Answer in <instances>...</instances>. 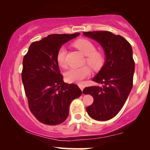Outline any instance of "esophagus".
Returning <instances> with one entry per match:
<instances>
[{"label":"esophagus","mask_w":150,"mask_h":150,"mask_svg":"<svg viewBox=\"0 0 150 150\" xmlns=\"http://www.w3.org/2000/svg\"><path fill=\"white\" fill-rule=\"evenodd\" d=\"M78 86H79V87H80V89H81V90H83V89H84V87H85V86H84V85H83V84H82V83H79L78 84Z\"/></svg>","instance_id":"34e87169"}]
</instances>
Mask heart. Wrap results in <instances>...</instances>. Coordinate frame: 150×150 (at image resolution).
Returning <instances> with one entry per match:
<instances>
[{"label":"heart","mask_w":150,"mask_h":150,"mask_svg":"<svg viewBox=\"0 0 150 150\" xmlns=\"http://www.w3.org/2000/svg\"><path fill=\"white\" fill-rule=\"evenodd\" d=\"M74 46L86 56L85 61L94 70H100L104 64V53L96 51V46L91 41L87 39H79L73 43ZM66 50L63 46L58 49L56 54V61L62 68H66L65 59ZM91 70L89 66L85 65L81 68H72L65 73V79L69 82H80L90 75Z\"/></svg>","instance_id":"obj_1"}]
</instances>
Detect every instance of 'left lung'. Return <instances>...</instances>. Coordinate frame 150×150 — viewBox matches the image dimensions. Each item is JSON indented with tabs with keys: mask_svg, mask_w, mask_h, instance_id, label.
<instances>
[{
	"mask_svg": "<svg viewBox=\"0 0 150 150\" xmlns=\"http://www.w3.org/2000/svg\"><path fill=\"white\" fill-rule=\"evenodd\" d=\"M102 46L106 55L104 66L92 80L103 87H85V94L94 98L86 108L88 115L97 120H108L116 116L124 105L132 87L135 61L131 45L120 35L107 31L83 32Z\"/></svg>",
	"mask_w": 150,
	"mask_h": 150,
	"instance_id": "8db88e82",
	"label": "left lung"
}]
</instances>
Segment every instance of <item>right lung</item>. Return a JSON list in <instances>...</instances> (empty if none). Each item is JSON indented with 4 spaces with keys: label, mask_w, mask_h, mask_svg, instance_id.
<instances>
[{
    "label": "right lung",
    "mask_w": 150,
    "mask_h": 150,
    "mask_svg": "<svg viewBox=\"0 0 150 150\" xmlns=\"http://www.w3.org/2000/svg\"><path fill=\"white\" fill-rule=\"evenodd\" d=\"M78 35L50 34L32 43L23 58L22 80L29 108L44 124L56 125L64 122L71 101L82 94L78 86L63 82L56 61L61 46Z\"/></svg>",
    "instance_id": "1"
}]
</instances>
